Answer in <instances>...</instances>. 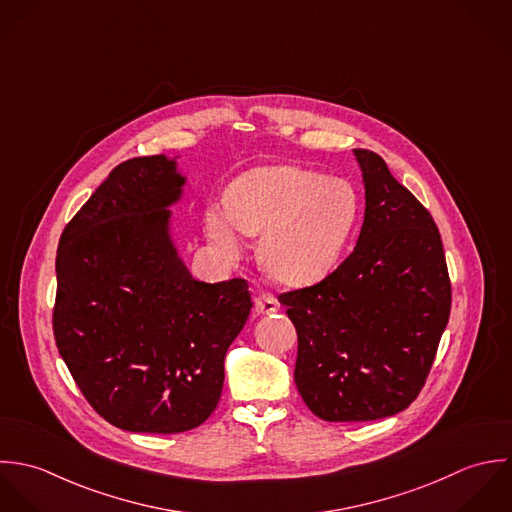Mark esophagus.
Returning <instances> with one entry per match:
<instances>
[{"mask_svg": "<svg viewBox=\"0 0 512 512\" xmlns=\"http://www.w3.org/2000/svg\"><path fill=\"white\" fill-rule=\"evenodd\" d=\"M255 308H257L259 314H273V312L279 310V303L269 295H259L255 299Z\"/></svg>", "mask_w": 512, "mask_h": 512, "instance_id": "obj_1", "label": "esophagus"}]
</instances>
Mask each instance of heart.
<instances>
[{"mask_svg":"<svg viewBox=\"0 0 512 512\" xmlns=\"http://www.w3.org/2000/svg\"><path fill=\"white\" fill-rule=\"evenodd\" d=\"M358 215L354 188L307 168L279 164L249 170L225 196V211L211 207L207 235L229 259L239 257V235L259 237L257 259L283 287L322 281L340 259Z\"/></svg>","mask_w":512,"mask_h":512,"instance_id":"obj_1","label":"heart"}]
</instances>
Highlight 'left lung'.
I'll use <instances>...</instances> for the list:
<instances>
[{
    "label": "left lung",
    "instance_id": "1",
    "mask_svg": "<svg viewBox=\"0 0 512 512\" xmlns=\"http://www.w3.org/2000/svg\"><path fill=\"white\" fill-rule=\"evenodd\" d=\"M366 192L350 257L281 305L299 336L295 384L324 421H372L417 398L449 320L451 283L429 211L388 170L356 148Z\"/></svg>",
    "mask_w": 512,
    "mask_h": 512
}]
</instances>
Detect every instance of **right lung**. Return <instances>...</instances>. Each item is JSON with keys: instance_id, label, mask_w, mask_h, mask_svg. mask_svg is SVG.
<instances>
[{"instance_id": "1", "label": "right lung", "mask_w": 512, "mask_h": 512, "mask_svg": "<svg viewBox=\"0 0 512 512\" xmlns=\"http://www.w3.org/2000/svg\"><path fill=\"white\" fill-rule=\"evenodd\" d=\"M178 158L116 166L65 227L55 261L59 354L89 404L134 433L204 423L253 307L243 279L205 283L184 263L172 227L188 184Z\"/></svg>"}]
</instances>
